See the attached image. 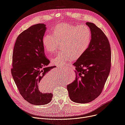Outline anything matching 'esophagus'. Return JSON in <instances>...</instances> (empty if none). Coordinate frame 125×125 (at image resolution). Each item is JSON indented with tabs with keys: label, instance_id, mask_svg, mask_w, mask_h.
<instances>
[{
	"label": "esophagus",
	"instance_id": "esophagus-1",
	"mask_svg": "<svg viewBox=\"0 0 125 125\" xmlns=\"http://www.w3.org/2000/svg\"><path fill=\"white\" fill-rule=\"evenodd\" d=\"M57 67H58V68H61V67H60V66H57Z\"/></svg>",
	"mask_w": 125,
	"mask_h": 125
}]
</instances>
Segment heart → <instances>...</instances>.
I'll use <instances>...</instances> for the list:
<instances>
[{
  "mask_svg": "<svg viewBox=\"0 0 125 125\" xmlns=\"http://www.w3.org/2000/svg\"><path fill=\"white\" fill-rule=\"evenodd\" d=\"M46 33L42 39L44 50L49 53L55 52L59 43L62 49L51 59V62L59 66L80 57L87 50L91 42L92 34L89 27L84 25L61 23Z\"/></svg>",
  "mask_w": 125,
  "mask_h": 125,
  "instance_id": "heart-1",
  "label": "heart"
}]
</instances>
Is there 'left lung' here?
I'll list each match as a JSON object with an SVG mask.
<instances>
[{"instance_id": "obj_1", "label": "left lung", "mask_w": 125, "mask_h": 125, "mask_svg": "<svg viewBox=\"0 0 125 125\" xmlns=\"http://www.w3.org/2000/svg\"><path fill=\"white\" fill-rule=\"evenodd\" d=\"M91 34L87 50L73 65L76 79L67 85L69 97L79 103L90 102L101 93L109 76L111 52L109 41L103 31L94 23L86 22Z\"/></svg>"}]
</instances>
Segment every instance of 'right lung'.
<instances>
[{"instance_id": "right-lung-1", "label": "right lung", "mask_w": 125, "mask_h": 125, "mask_svg": "<svg viewBox=\"0 0 125 125\" xmlns=\"http://www.w3.org/2000/svg\"><path fill=\"white\" fill-rule=\"evenodd\" d=\"M45 25L31 26L21 32L15 42L11 70L22 96L30 103L45 105L51 100V93H42L40 86L45 84L46 74L55 66L47 67L50 61L44 55L42 39Z\"/></svg>"}]
</instances>
